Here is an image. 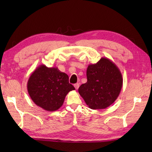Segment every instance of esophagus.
Returning a JSON list of instances; mask_svg holds the SVG:
<instances>
[{
  "mask_svg": "<svg viewBox=\"0 0 152 152\" xmlns=\"http://www.w3.org/2000/svg\"><path fill=\"white\" fill-rule=\"evenodd\" d=\"M74 87H75V88L76 89H78V88H79V83L75 84H74Z\"/></svg>",
  "mask_w": 152,
  "mask_h": 152,
  "instance_id": "esophagus-1",
  "label": "esophagus"
}]
</instances>
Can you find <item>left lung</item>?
I'll return each instance as SVG.
<instances>
[{"label": "left lung", "mask_w": 152, "mask_h": 152, "mask_svg": "<svg viewBox=\"0 0 152 152\" xmlns=\"http://www.w3.org/2000/svg\"><path fill=\"white\" fill-rule=\"evenodd\" d=\"M86 83L82 84L79 93L86 104L93 110L104 109L113 104L122 87V73L113 62L102 58L87 68Z\"/></svg>", "instance_id": "left-lung-1"}]
</instances>
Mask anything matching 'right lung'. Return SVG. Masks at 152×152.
Returning a JSON list of instances; mask_svg holds the SVG:
<instances>
[{"mask_svg": "<svg viewBox=\"0 0 152 152\" xmlns=\"http://www.w3.org/2000/svg\"><path fill=\"white\" fill-rule=\"evenodd\" d=\"M27 89L36 105L46 111L54 112L61 107L67 94L75 90V87L69 83L68 75L57 67L41 65L30 75Z\"/></svg>", "mask_w": 152, "mask_h": 152, "instance_id": "add662e5", "label": "right lung"}]
</instances>
